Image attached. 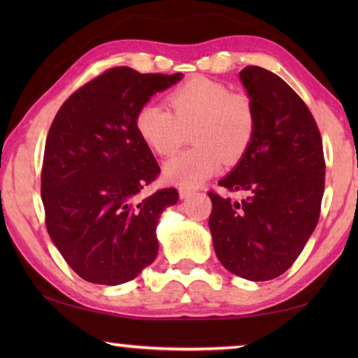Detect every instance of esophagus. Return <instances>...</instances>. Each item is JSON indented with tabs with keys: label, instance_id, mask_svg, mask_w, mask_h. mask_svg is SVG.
Segmentation results:
<instances>
[{
	"label": "esophagus",
	"instance_id": "esophagus-1",
	"mask_svg": "<svg viewBox=\"0 0 358 358\" xmlns=\"http://www.w3.org/2000/svg\"><path fill=\"white\" fill-rule=\"evenodd\" d=\"M194 194H196V189H191V187H180V199H189Z\"/></svg>",
	"mask_w": 358,
	"mask_h": 358
}]
</instances>
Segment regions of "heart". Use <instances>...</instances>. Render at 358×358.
I'll list each match as a JSON object with an SVG mask.
<instances>
[{"instance_id": "b5f03b06", "label": "heart", "mask_w": 358, "mask_h": 358, "mask_svg": "<svg viewBox=\"0 0 358 358\" xmlns=\"http://www.w3.org/2000/svg\"><path fill=\"white\" fill-rule=\"evenodd\" d=\"M167 107L145 104L136 115L141 141L159 156H171L186 142L196 143L167 162L169 181L194 187L235 164L250 150L257 131V108L250 94L230 92L226 83L196 76L167 94Z\"/></svg>"}]
</instances>
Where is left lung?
Returning a JSON list of instances; mask_svg holds the SVG:
<instances>
[{"label":"left lung","mask_w":358,"mask_h":358,"mask_svg":"<svg viewBox=\"0 0 358 358\" xmlns=\"http://www.w3.org/2000/svg\"><path fill=\"white\" fill-rule=\"evenodd\" d=\"M241 83L257 108V131L237 167L220 183L240 201L208 192L215 252L230 273L250 281L282 275L317 226L325 159L316 120L273 72L246 66Z\"/></svg>","instance_id":"left-lung-1"}]
</instances>
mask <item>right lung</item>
Returning <instances> with one entry per match:
<instances>
[{
	"instance_id": "add662e5",
	"label": "right lung",
	"mask_w": 358,
	"mask_h": 358,
	"mask_svg": "<svg viewBox=\"0 0 358 358\" xmlns=\"http://www.w3.org/2000/svg\"><path fill=\"white\" fill-rule=\"evenodd\" d=\"M181 77L112 68L72 93L48 129L41 172L47 232L85 281L128 282L157 256V220L178 191L142 194L161 169L134 121Z\"/></svg>"
}]
</instances>
